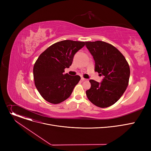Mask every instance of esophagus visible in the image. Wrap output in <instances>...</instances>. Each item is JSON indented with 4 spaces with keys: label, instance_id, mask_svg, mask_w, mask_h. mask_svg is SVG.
Wrapping results in <instances>:
<instances>
[{
    "label": "esophagus",
    "instance_id": "34e87169",
    "mask_svg": "<svg viewBox=\"0 0 151 151\" xmlns=\"http://www.w3.org/2000/svg\"><path fill=\"white\" fill-rule=\"evenodd\" d=\"M81 80H82V81H87L88 80H87V79H86V78H84L83 77H82L81 78Z\"/></svg>",
    "mask_w": 151,
    "mask_h": 151
}]
</instances>
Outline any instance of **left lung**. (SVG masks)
I'll return each mask as SVG.
<instances>
[{
    "mask_svg": "<svg viewBox=\"0 0 151 151\" xmlns=\"http://www.w3.org/2000/svg\"><path fill=\"white\" fill-rule=\"evenodd\" d=\"M86 46L95 60V71L104 76L100 83L89 80L91 87L86 91V96L98 107L111 106L127 88L130 73L129 63L116 47L105 42H86Z\"/></svg>",
    "mask_w": 151,
    "mask_h": 151,
    "instance_id": "obj_1",
    "label": "left lung"
}]
</instances>
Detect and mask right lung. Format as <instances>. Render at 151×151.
<instances>
[{"label":"right lung","mask_w":151,"mask_h":151,"mask_svg":"<svg viewBox=\"0 0 151 151\" xmlns=\"http://www.w3.org/2000/svg\"><path fill=\"white\" fill-rule=\"evenodd\" d=\"M84 45V42L67 40L52 45L40 55L34 66V79L37 89L45 100L58 104L70 96L81 77L63 73Z\"/></svg>","instance_id":"obj_1"}]
</instances>
